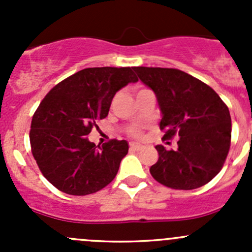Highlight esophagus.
I'll use <instances>...</instances> for the list:
<instances>
[{"instance_id": "esophagus-1", "label": "esophagus", "mask_w": 252, "mask_h": 252, "mask_svg": "<svg viewBox=\"0 0 252 252\" xmlns=\"http://www.w3.org/2000/svg\"><path fill=\"white\" fill-rule=\"evenodd\" d=\"M142 145H139V144H134V142H131L130 144V150H133V151H140L142 150Z\"/></svg>"}]
</instances>
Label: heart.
<instances>
[{
	"mask_svg": "<svg viewBox=\"0 0 252 252\" xmlns=\"http://www.w3.org/2000/svg\"><path fill=\"white\" fill-rule=\"evenodd\" d=\"M130 134L133 136H135V138H138V136H140L141 135V131H140V129H138V128H133L130 130Z\"/></svg>",
	"mask_w": 252,
	"mask_h": 252,
	"instance_id": "b5f03b06",
	"label": "heart"
}]
</instances>
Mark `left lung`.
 Listing matches in <instances>:
<instances>
[{
  "instance_id": "1",
  "label": "left lung",
  "mask_w": 252,
  "mask_h": 252,
  "mask_svg": "<svg viewBox=\"0 0 252 252\" xmlns=\"http://www.w3.org/2000/svg\"><path fill=\"white\" fill-rule=\"evenodd\" d=\"M133 69L156 94L164 140L179 136L175 151L157 145L158 161L150 173L158 183L177 190L207 184L220 173L229 152L232 119L227 105L207 84L179 69Z\"/></svg>"
}]
</instances>
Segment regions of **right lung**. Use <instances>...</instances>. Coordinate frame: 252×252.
I'll list each match as a JSON object with an SVG mask.
<instances>
[{
	"instance_id": "obj_1",
	"label": "right lung",
	"mask_w": 252,
	"mask_h": 252,
	"mask_svg": "<svg viewBox=\"0 0 252 252\" xmlns=\"http://www.w3.org/2000/svg\"><path fill=\"white\" fill-rule=\"evenodd\" d=\"M135 81L133 67L85 68L45 96L32 116L29 136L32 156L53 187L83 196L114 179L128 142L113 139L97 147L86 135L107 117L117 91Z\"/></svg>"
}]
</instances>
